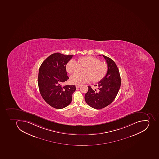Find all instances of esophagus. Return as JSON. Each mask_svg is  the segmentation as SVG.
Listing matches in <instances>:
<instances>
[{"label": "esophagus", "mask_w": 159, "mask_h": 159, "mask_svg": "<svg viewBox=\"0 0 159 159\" xmlns=\"http://www.w3.org/2000/svg\"><path fill=\"white\" fill-rule=\"evenodd\" d=\"M76 88H80V87H81V85H76Z\"/></svg>", "instance_id": "esophagus-1"}]
</instances>
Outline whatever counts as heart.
Masks as SVG:
<instances>
[{"instance_id": "heart-1", "label": "heart", "mask_w": 159, "mask_h": 159, "mask_svg": "<svg viewBox=\"0 0 159 159\" xmlns=\"http://www.w3.org/2000/svg\"><path fill=\"white\" fill-rule=\"evenodd\" d=\"M84 69V73L75 74L70 77V82L73 84H80L92 80L98 83L102 80L108 71V66L101 62L98 58L92 56L80 57L79 62L75 60L69 61L66 69L69 74H75Z\"/></svg>"}]
</instances>
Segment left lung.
<instances>
[{"instance_id": "obj_1", "label": "left lung", "mask_w": 159, "mask_h": 159, "mask_svg": "<svg viewBox=\"0 0 159 159\" xmlns=\"http://www.w3.org/2000/svg\"><path fill=\"white\" fill-rule=\"evenodd\" d=\"M106 60L108 71L105 78L99 81L97 89L89 90L84 96L85 102L93 108L99 110L111 104L118 94L121 84L120 75L116 64L108 57L102 55Z\"/></svg>"}]
</instances>
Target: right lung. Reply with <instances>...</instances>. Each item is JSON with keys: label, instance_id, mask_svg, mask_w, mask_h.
<instances>
[{"label": "right lung", "instance_id": "add662e5", "mask_svg": "<svg viewBox=\"0 0 159 159\" xmlns=\"http://www.w3.org/2000/svg\"><path fill=\"white\" fill-rule=\"evenodd\" d=\"M72 56L53 53L43 61L39 69L38 85L41 97L48 105L57 109L69 106L72 93L76 90L75 85H62L69 79L66 65Z\"/></svg>", "mask_w": 159, "mask_h": 159}]
</instances>
